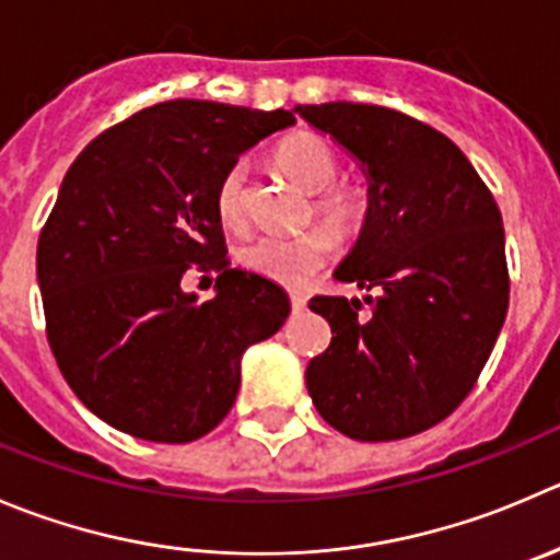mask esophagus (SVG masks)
<instances>
[{"instance_id":"1","label":"esophagus","mask_w":560,"mask_h":560,"mask_svg":"<svg viewBox=\"0 0 560 560\" xmlns=\"http://www.w3.org/2000/svg\"><path fill=\"white\" fill-rule=\"evenodd\" d=\"M290 306H292V314H301L303 308H306V298H303L301 292H292V295H290Z\"/></svg>"}]
</instances>
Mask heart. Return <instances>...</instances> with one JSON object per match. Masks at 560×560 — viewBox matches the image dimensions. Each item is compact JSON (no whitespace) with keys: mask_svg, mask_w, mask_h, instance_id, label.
<instances>
[{"mask_svg":"<svg viewBox=\"0 0 560 560\" xmlns=\"http://www.w3.org/2000/svg\"><path fill=\"white\" fill-rule=\"evenodd\" d=\"M276 170L295 186L312 194L308 213L323 219L339 241H355L372 215V191L366 183L339 175L334 148L319 136L292 133L273 150ZM215 213L230 230L246 224V166L232 164L215 186ZM336 241L325 226H312L292 237L262 235L248 241L237 252V262L254 276L281 287H301L317 273L334 254Z\"/></svg>","mask_w":560,"mask_h":560,"instance_id":"b5f03b06","label":"heart"}]
</instances>
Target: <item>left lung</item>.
Here are the masks:
<instances>
[{"label": "left lung", "mask_w": 560, "mask_h": 560, "mask_svg": "<svg viewBox=\"0 0 560 560\" xmlns=\"http://www.w3.org/2000/svg\"><path fill=\"white\" fill-rule=\"evenodd\" d=\"M295 112L361 161L372 191L366 230L336 270L372 295L308 301L334 336L306 388L352 441L418 435L474 390L506 319L501 210L463 150L421 119L347 101Z\"/></svg>", "instance_id": "left-lung-1"}]
</instances>
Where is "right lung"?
I'll use <instances>...</instances> for the list:
<instances>
[{"instance_id":"add662e5","label":"right lung","mask_w":560,"mask_h":560,"mask_svg":"<svg viewBox=\"0 0 560 560\" xmlns=\"http://www.w3.org/2000/svg\"><path fill=\"white\" fill-rule=\"evenodd\" d=\"M292 122L284 108L155 103L95 136L65 175L37 241L46 336L73 394L114 430L208 435L235 405L246 347L284 325V290L230 268L215 186ZM188 269L217 273L215 299L182 292Z\"/></svg>"}]
</instances>
